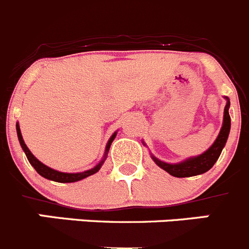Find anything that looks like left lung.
<instances>
[{
	"instance_id": "obj_1",
	"label": "left lung",
	"mask_w": 249,
	"mask_h": 249,
	"mask_svg": "<svg viewBox=\"0 0 249 249\" xmlns=\"http://www.w3.org/2000/svg\"><path fill=\"white\" fill-rule=\"evenodd\" d=\"M229 108L230 101L227 99V105L225 107V115H223V124L220 131V134L216 138L215 143L206 152L202 153L201 156L189 158L178 164L164 163V161L159 160V159L154 158V157H152L153 160L156 161L157 165L160 166L161 169H164L165 172H168L170 175H173L175 178H189L194 177V175L206 173L216 163V160L220 157L221 152H222V148L225 147L226 142H227V138H229L230 128H231V117H230Z\"/></svg>"
}]
</instances>
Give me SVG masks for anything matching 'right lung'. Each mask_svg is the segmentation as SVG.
Here are the masks:
<instances>
[{
	"label": "right lung",
	"instance_id": "1",
	"mask_svg": "<svg viewBox=\"0 0 249 249\" xmlns=\"http://www.w3.org/2000/svg\"><path fill=\"white\" fill-rule=\"evenodd\" d=\"M17 136H18V140H19L20 147L23 148V150H24V153H26V156H27V158H28L29 163H31L32 166H33L34 169L36 170V173L42 175L43 178H45V179L53 180V181H56V182L79 181V180L85 179V178L90 177V175H92V174H95V173L99 172L100 168H101V165L104 164L105 159H104V160L100 161V163L97 164L95 168H92V169H90V170H86V172H83V173H61V172H58V170H54V169H52V168H49V166L44 165L42 161L38 160V159H36V157L32 154L31 150L28 149V147H27L26 143H24L23 138H22V133H20L19 124H18V123H17ZM115 137H116V132L112 134V137L109 138L108 143H107L106 152H105V157L107 156V152H108L109 147H111V143H112V141L115 140Z\"/></svg>",
	"mask_w": 249,
	"mask_h": 249
}]
</instances>
